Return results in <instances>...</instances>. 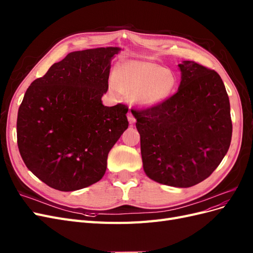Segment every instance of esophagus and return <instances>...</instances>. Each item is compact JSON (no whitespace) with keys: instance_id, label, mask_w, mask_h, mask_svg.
Returning <instances> with one entry per match:
<instances>
[{"instance_id":"esophagus-1","label":"esophagus","mask_w":253,"mask_h":253,"mask_svg":"<svg viewBox=\"0 0 253 253\" xmlns=\"http://www.w3.org/2000/svg\"><path fill=\"white\" fill-rule=\"evenodd\" d=\"M127 120H128V122H129V125H134L135 122H136V119H135V117L132 115V113H128V114H127Z\"/></svg>"}]
</instances>
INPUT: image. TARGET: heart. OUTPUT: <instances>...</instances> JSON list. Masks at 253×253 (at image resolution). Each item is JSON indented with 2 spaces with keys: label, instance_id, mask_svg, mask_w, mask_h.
Instances as JSON below:
<instances>
[{
  "label": "heart",
  "instance_id": "obj_1",
  "mask_svg": "<svg viewBox=\"0 0 253 253\" xmlns=\"http://www.w3.org/2000/svg\"><path fill=\"white\" fill-rule=\"evenodd\" d=\"M115 81L110 83L114 94L124 90L131 96V101L152 108L165 102L176 86V78L166 67L148 61L131 60L122 63L115 73Z\"/></svg>",
  "mask_w": 253,
  "mask_h": 253
}]
</instances>
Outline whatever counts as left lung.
I'll list each match as a JSON object with an SVG mask.
<instances>
[{
  "instance_id": "8db88e82",
  "label": "left lung",
  "mask_w": 253,
  "mask_h": 253,
  "mask_svg": "<svg viewBox=\"0 0 253 253\" xmlns=\"http://www.w3.org/2000/svg\"><path fill=\"white\" fill-rule=\"evenodd\" d=\"M178 67L181 80L176 94L132 114L148 177L189 188L209 177L227 154L232 122L219 75L193 61H182Z\"/></svg>"
}]
</instances>
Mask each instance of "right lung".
I'll return each mask as SVG.
<instances>
[{
	"label": "right lung",
	"mask_w": 253,
	"mask_h": 253,
	"mask_svg": "<svg viewBox=\"0 0 253 253\" xmlns=\"http://www.w3.org/2000/svg\"><path fill=\"white\" fill-rule=\"evenodd\" d=\"M119 47L73 51L27 88L19 108L18 147L29 171L68 192L100 180L113 145L128 126L127 106H105L111 61Z\"/></svg>",
	"instance_id": "right-lung-1"
}]
</instances>
